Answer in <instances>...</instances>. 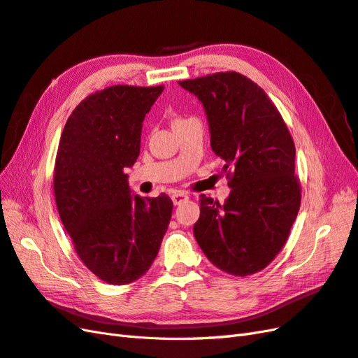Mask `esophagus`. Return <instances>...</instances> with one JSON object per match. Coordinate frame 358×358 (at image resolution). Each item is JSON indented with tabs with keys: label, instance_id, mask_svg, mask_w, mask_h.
I'll return each instance as SVG.
<instances>
[{
	"label": "esophagus",
	"instance_id": "obj_1",
	"mask_svg": "<svg viewBox=\"0 0 358 358\" xmlns=\"http://www.w3.org/2000/svg\"><path fill=\"white\" fill-rule=\"evenodd\" d=\"M171 198H172L173 206H180V203L186 202L189 199V196L186 195V193H182V192H173Z\"/></svg>",
	"mask_w": 358,
	"mask_h": 358
}]
</instances>
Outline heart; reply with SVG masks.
I'll return each mask as SVG.
<instances>
[{
  "label": "heart",
  "instance_id": "1",
  "mask_svg": "<svg viewBox=\"0 0 358 358\" xmlns=\"http://www.w3.org/2000/svg\"><path fill=\"white\" fill-rule=\"evenodd\" d=\"M177 121H178V120H177Z\"/></svg>",
  "mask_w": 358,
  "mask_h": 358
}]
</instances>
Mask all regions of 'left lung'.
<instances>
[{
	"mask_svg": "<svg viewBox=\"0 0 358 358\" xmlns=\"http://www.w3.org/2000/svg\"><path fill=\"white\" fill-rule=\"evenodd\" d=\"M178 84L206 109L211 148L231 187L222 206L201 195L193 234L222 271L258 273L285 246L301 202L289 130L265 91L237 71Z\"/></svg>",
	"mask_w": 358,
	"mask_h": 358,
	"instance_id": "obj_1",
	"label": "left lung"
}]
</instances>
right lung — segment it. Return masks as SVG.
<instances>
[{"mask_svg": "<svg viewBox=\"0 0 358 358\" xmlns=\"http://www.w3.org/2000/svg\"><path fill=\"white\" fill-rule=\"evenodd\" d=\"M159 87L115 85L90 94L71 112L55 159V202L78 257L110 285L138 280L151 267L172 214L165 193L131 195L124 168L141 150L145 114Z\"/></svg>", "mask_w": 358, "mask_h": 358, "instance_id": "right-lung-1", "label": "right lung"}]
</instances>
